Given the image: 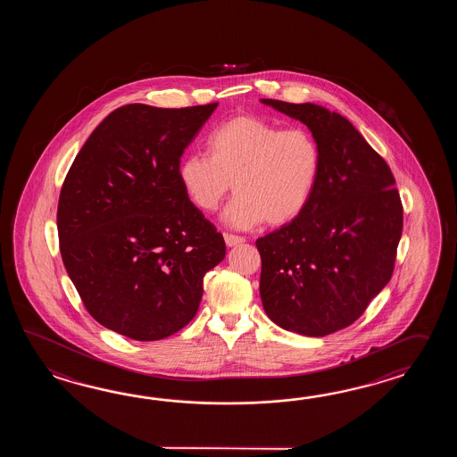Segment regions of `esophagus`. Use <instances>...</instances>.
<instances>
[{
	"instance_id": "obj_1",
	"label": "esophagus",
	"mask_w": 457,
	"mask_h": 457,
	"mask_svg": "<svg viewBox=\"0 0 457 457\" xmlns=\"http://www.w3.org/2000/svg\"><path fill=\"white\" fill-rule=\"evenodd\" d=\"M224 240L227 243V246H237V245H242L245 243V238L243 237H238V235H232V233H224Z\"/></svg>"
}]
</instances>
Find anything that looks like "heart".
Listing matches in <instances>:
<instances>
[{
  "label": "heart",
  "mask_w": 457,
  "mask_h": 457,
  "mask_svg": "<svg viewBox=\"0 0 457 457\" xmlns=\"http://www.w3.org/2000/svg\"><path fill=\"white\" fill-rule=\"evenodd\" d=\"M207 154L178 166L179 185L195 209L212 214L225 197H237L225 222L250 228L262 220L281 227L311 204L321 173V150L305 129H282L262 117L235 116L212 130Z\"/></svg>",
  "instance_id": "obj_1"
}]
</instances>
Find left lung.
Wrapping results in <instances>:
<instances>
[{
  "instance_id": "obj_1",
  "label": "left lung",
  "mask_w": 457,
  "mask_h": 457,
  "mask_svg": "<svg viewBox=\"0 0 457 457\" xmlns=\"http://www.w3.org/2000/svg\"><path fill=\"white\" fill-rule=\"evenodd\" d=\"M262 103L309 127L321 150L311 204L256 240L262 307L284 330L325 337L358 320L390 281L403 207L386 160L346 117L312 103Z\"/></svg>"
}]
</instances>
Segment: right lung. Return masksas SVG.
<instances>
[{
	"label": "right lung",
	"instance_id": "add662e5",
	"mask_svg": "<svg viewBox=\"0 0 457 457\" xmlns=\"http://www.w3.org/2000/svg\"><path fill=\"white\" fill-rule=\"evenodd\" d=\"M217 103L112 111L81 146L59 197L62 260L89 315L137 341L195 319L222 233L186 197L178 166Z\"/></svg>",
	"mask_w": 457,
	"mask_h": 457
}]
</instances>
